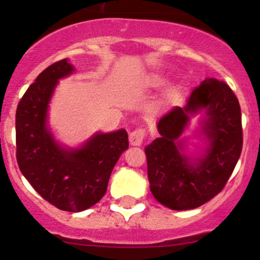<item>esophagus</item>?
<instances>
[{"label":"esophagus","instance_id":"1","mask_svg":"<svg viewBox=\"0 0 260 260\" xmlns=\"http://www.w3.org/2000/svg\"><path fill=\"white\" fill-rule=\"evenodd\" d=\"M145 137V129L144 128H137L133 132L129 134V143L131 145H134V147H139L143 143V139Z\"/></svg>","mask_w":260,"mask_h":260}]
</instances>
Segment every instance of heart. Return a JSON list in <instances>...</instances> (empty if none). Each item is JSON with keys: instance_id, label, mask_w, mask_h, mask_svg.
<instances>
[{"instance_id": "1", "label": "heart", "mask_w": 260, "mask_h": 260, "mask_svg": "<svg viewBox=\"0 0 260 260\" xmlns=\"http://www.w3.org/2000/svg\"><path fill=\"white\" fill-rule=\"evenodd\" d=\"M164 83V79L160 78V77H155L153 79V84L154 85H161Z\"/></svg>"}]
</instances>
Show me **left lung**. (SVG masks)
<instances>
[{
  "mask_svg": "<svg viewBox=\"0 0 260 260\" xmlns=\"http://www.w3.org/2000/svg\"><path fill=\"white\" fill-rule=\"evenodd\" d=\"M203 116L197 130L206 147L192 155L181 138L190 118ZM160 138L145 148L154 198L172 210L201 207L219 194L242 151V117L237 98L226 83L207 78L188 98L157 121Z\"/></svg>",
  "mask_w": 260,
  "mask_h": 260,
  "instance_id": "left-lung-1",
  "label": "left lung"
}]
</instances>
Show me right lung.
Returning <instances> with one entry per match:
<instances>
[{
  "label": "right lung",
  "instance_id": "add662e5",
  "mask_svg": "<svg viewBox=\"0 0 260 260\" xmlns=\"http://www.w3.org/2000/svg\"><path fill=\"white\" fill-rule=\"evenodd\" d=\"M74 73L67 58L43 71L19 101L16 113L19 170L45 201L71 213L86 210L106 193L116 162L128 149L126 129L92 134L67 148L49 126V104L58 80Z\"/></svg>",
  "mask_w": 260,
  "mask_h": 260
}]
</instances>
